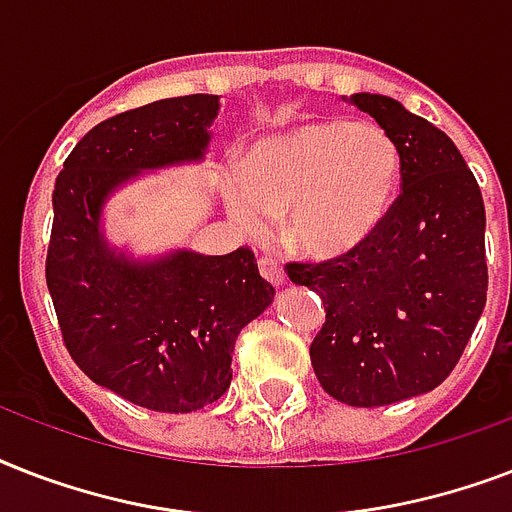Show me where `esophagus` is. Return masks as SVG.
Returning a JSON list of instances; mask_svg holds the SVG:
<instances>
[{
	"label": "esophagus",
	"mask_w": 512,
	"mask_h": 512,
	"mask_svg": "<svg viewBox=\"0 0 512 512\" xmlns=\"http://www.w3.org/2000/svg\"><path fill=\"white\" fill-rule=\"evenodd\" d=\"M257 268H260V273H263V279L271 281V284H276V287L287 281V276H284V268H281V263L276 260V257L263 255L260 260H257Z\"/></svg>",
	"instance_id": "1"
}]
</instances>
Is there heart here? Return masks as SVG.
I'll return each mask as SVG.
<instances>
[{"label":"heart","mask_w":512,"mask_h":512,"mask_svg":"<svg viewBox=\"0 0 512 512\" xmlns=\"http://www.w3.org/2000/svg\"><path fill=\"white\" fill-rule=\"evenodd\" d=\"M401 183V151L374 124L316 119L263 138L225 188L231 212L263 228L284 211V239L297 252L342 255L382 223Z\"/></svg>","instance_id":"b5f03b06"}]
</instances>
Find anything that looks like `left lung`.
I'll use <instances>...</instances> for the list:
<instances>
[{"instance_id":"8db88e82","label":"left lung","mask_w":512,"mask_h":512,"mask_svg":"<svg viewBox=\"0 0 512 512\" xmlns=\"http://www.w3.org/2000/svg\"><path fill=\"white\" fill-rule=\"evenodd\" d=\"M401 151V193L358 247L284 271L319 292L311 342L321 388L348 406H385L452 374L486 305V212L476 175L449 135L398 100L358 92Z\"/></svg>"}]
</instances>
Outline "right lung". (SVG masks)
<instances>
[{"instance_id":"obj_1","label":"right lung","mask_w":512,"mask_h":512,"mask_svg":"<svg viewBox=\"0 0 512 512\" xmlns=\"http://www.w3.org/2000/svg\"><path fill=\"white\" fill-rule=\"evenodd\" d=\"M215 116L217 95L111 116L76 143L52 191L44 276L63 345L92 382L154 412H196L223 396L236 337L273 287L249 247L130 263L100 236V207L140 170L201 159Z\"/></svg>"}]
</instances>
